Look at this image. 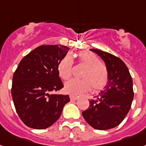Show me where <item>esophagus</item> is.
I'll list each match as a JSON object with an SVG mask.
<instances>
[{"instance_id":"34e87169","label":"esophagus","mask_w":146,"mask_h":146,"mask_svg":"<svg viewBox=\"0 0 146 146\" xmlns=\"http://www.w3.org/2000/svg\"><path fill=\"white\" fill-rule=\"evenodd\" d=\"M78 99V97L74 96H70V100L72 102H74V101H76V100Z\"/></svg>"}]
</instances>
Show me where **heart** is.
<instances>
[{
  "mask_svg": "<svg viewBox=\"0 0 146 146\" xmlns=\"http://www.w3.org/2000/svg\"><path fill=\"white\" fill-rule=\"evenodd\" d=\"M79 63L86 67L81 80L72 79L65 84L64 90L71 96H78L90 90L93 92L102 90L108 84L109 72L105 65L101 62L100 59L93 53L83 50L77 54ZM72 60L69 54L60 60L57 65V72L60 78L67 80L72 74Z\"/></svg>",
  "mask_w": 146,
  "mask_h": 146,
  "instance_id": "1",
  "label": "heart"
}]
</instances>
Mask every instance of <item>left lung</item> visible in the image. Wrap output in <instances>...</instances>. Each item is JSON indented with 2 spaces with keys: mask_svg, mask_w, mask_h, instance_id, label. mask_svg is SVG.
Here are the masks:
<instances>
[{
  "mask_svg": "<svg viewBox=\"0 0 146 146\" xmlns=\"http://www.w3.org/2000/svg\"><path fill=\"white\" fill-rule=\"evenodd\" d=\"M104 61L109 80L104 90L90 102L82 113L90 126L97 130L115 127L123 121L131 109L133 98V80L129 70L120 58L98 49H90Z\"/></svg>",
  "mask_w": 146,
  "mask_h": 146,
  "instance_id": "obj_1",
  "label": "left lung"
}]
</instances>
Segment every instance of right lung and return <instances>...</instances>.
I'll list each match as a JSON object with an SVG mask.
<instances>
[{"instance_id":"add662e5","label":"right lung","mask_w":146,"mask_h":146,"mask_svg":"<svg viewBox=\"0 0 146 146\" xmlns=\"http://www.w3.org/2000/svg\"><path fill=\"white\" fill-rule=\"evenodd\" d=\"M68 50L60 44L41 45L19 62L13 74L11 93L17 113L27 127H50L70 102L68 95L51 93L63 87L57 65Z\"/></svg>"}]
</instances>
